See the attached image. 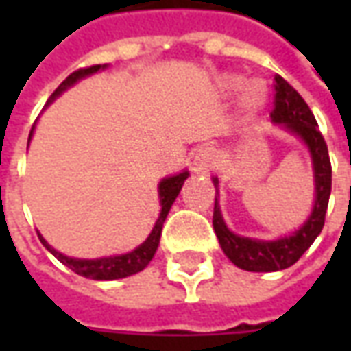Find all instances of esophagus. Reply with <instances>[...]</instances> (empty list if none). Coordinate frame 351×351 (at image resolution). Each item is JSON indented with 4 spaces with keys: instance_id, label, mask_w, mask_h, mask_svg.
Segmentation results:
<instances>
[{
    "instance_id": "34e87169",
    "label": "esophagus",
    "mask_w": 351,
    "mask_h": 351,
    "mask_svg": "<svg viewBox=\"0 0 351 351\" xmlns=\"http://www.w3.org/2000/svg\"><path fill=\"white\" fill-rule=\"evenodd\" d=\"M216 154H214L213 148H201L197 154H195V160H193V171L197 175H205L208 171H213L216 167Z\"/></svg>"
}]
</instances>
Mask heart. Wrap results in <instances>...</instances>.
Instances as JSON below:
<instances>
[{
	"label": "heart",
	"instance_id": "obj_1",
	"mask_svg": "<svg viewBox=\"0 0 351 351\" xmlns=\"http://www.w3.org/2000/svg\"><path fill=\"white\" fill-rule=\"evenodd\" d=\"M218 92L223 97L241 93V108L246 118H256L267 105V84L263 80H246L239 73H226L218 80Z\"/></svg>",
	"mask_w": 351,
	"mask_h": 351
}]
</instances>
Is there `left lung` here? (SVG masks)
Wrapping results in <instances>:
<instances>
[{
	"label": "left lung",
	"instance_id": "8db88e82",
	"mask_svg": "<svg viewBox=\"0 0 351 351\" xmlns=\"http://www.w3.org/2000/svg\"><path fill=\"white\" fill-rule=\"evenodd\" d=\"M274 110L271 120L295 137H299L308 148L314 173V206L312 213L302 223L289 235L278 237L274 241H259L250 237L235 235L226 226L221 216L220 203V180L214 176L213 182L218 197L214 201L213 226L216 237L220 241L223 254L235 263L239 269L250 272H274L287 269L299 261L304 252L308 250L316 237L322 233L325 223V213L331 195V161L322 133L317 131V122L308 105L304 103L299 92L287 84L280 75L274 77Z\"/></svg>",
	"mask_w": 351,
	"mask_h": 351
}]
</instances>
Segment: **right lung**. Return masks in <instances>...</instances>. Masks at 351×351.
<instances>
[{"instance_id":"1","label":"right lung","mask_w":351,"mask_h":351,"mask_svg":"<svg viewBox=\"0 0 351 351\" xmlns=\"http://www.w3.org/2000/svg\"><path fill=\"white\" fill-rule=\"evenodd\" d=\"M108 65H92V67H86V69H79V71L71 73L67 79L56 88V92L50 95L49 103H47V107H49L52 101L60 97L62 93L67 90V88H71L73 84H77L79 80H82L84 77H90L93 73L101 71V69H107ZM34 131H35V123L32 131H29V141L34 137ZM190 176V171H186L184 169L182 173H178V175L173 176H165L160 184H158V193H160V216H158V220L154 223L152 231H150V235L146 237V241L143 244H138L135 250L128 252V254H118V256H108V258H97V259H79V258H69V256H65L62 252H58L56 248H52L45 239H43L41 233H37L39 239H41L43 246L47 248V250L58 258L65 267H69L71 271H75L80 276H84V278H92V280H118V278H125V276H131V274H137L145 269L146 265L150 263L154 258V254L158 250V246H160V237H161V228H163V221L167 218L169 210H171V206L175 203V199L178 197V193L182 190V184L184 180Z\"/></svg>"}]
</instances>
